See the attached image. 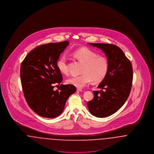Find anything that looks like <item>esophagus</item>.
Instances as JSON below:
<instances>
[{"label": "esophagus", "instance_id": "obj_1", "mask_svg": "<svg viewBox=\"0 0 154 154\" xmlns=\"http://www.w3.org/2000/svg\"><path fill=\"white\" fill-rule=\"evenodd\" d=\"M77 91H79V92H82V89H81V88H77Z\"/></svg>", "mask_w": 154, "mask_h": 154}]
</instances>
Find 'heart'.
Segmentation results:
<instances>
[{
    "mask_svg": "<svg viewBox=\"0 0 154 154\" xmlns=\"http://www.w3.org/2000/svg\"><path fill=\"white\" fill-rule=\"evenodd\" d=\"M74 56L84 63L81 75L69 77L66 82L77 88H83L93 81L97 83L102 81L106 77L109 70V62L104 56L88 48H81L73 52ZM57 66L59 71L63 74L69 73V67L65 55L59 59Z\"/></svg>",
    "mask_w": 154,
    "mask_h": 154,
    "instance_id": "heart-1",
    "label": "heart"
}]
</instances>
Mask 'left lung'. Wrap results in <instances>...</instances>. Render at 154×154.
Here are the masks:
<instances>
[{"label":"left lung","instance_id":"obj_1","mask_svg":"<svg viewBox=\"0 0 154 154\" xmlns=\"http://www.w3.org/2000/svg\"><path fill=\"white\" fill-rule=\"evenodd\" d=\"M101 49L109 62V70L98 85L102 90L94 91V97L87 103L88 110L97 117L115 113L128 98L132 85L133 68L129 59L116 45L89 43Z\"/></svg>","mask_w":154,"mask_h":154}]
</instances>
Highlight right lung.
<instances>
[{
	"instance_id": "right-lung-1",
	"label": "right lung",
	"mask_w": 154,
	"mask_h": 154,
	"mask_svg": "<svg viewBox=\"0 0 154 154\" xmlns=\"http://www.w3.org/2000/svg\"><path fill=\"white\" fill-rule=\"evenodd\" d=\"M69 44L66 40L38 45L21 63L20 77L25 100L41 117H58L64 110L68 97L76 91L73 85L60 84L63 77L57 66L60 54ZM56 84L60 87L54 91Z\"/></svg>"
}]
</instances>
